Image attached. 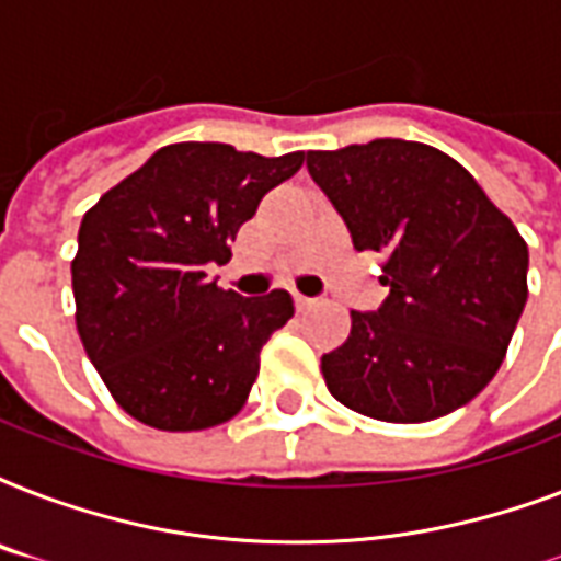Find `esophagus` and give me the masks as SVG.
Wrapping results in <instances>:
<instances>
[{
  "label": "esophagus",
  "mask_w": 561,
  "mask_h": 561,
  "mask_svg": "<svg viewBox=\"0 0 561 561\" xmlns=\"http://www.w3.org/2000/svg\"><path fill=\"white\" fill-rule=\"evenodd\" d=\"M317 299L314 297H302V294H297V308L299 311H308V308H314Z\"/></svg>",
  "instance_id": "esophagus-1"
}]
</instances>
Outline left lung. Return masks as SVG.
<instances>
[{
	"instance_id": "1",
	"label": "left lung",
	"mask_w": 561,
	"mask_h": 561,
	"mask_svg": "<svg viewBox=\"0 0 561 561\" xmlns=\"http://www.w3.org/2000/svg\"><path fill=\"white\" fill-rule=\"evenodd\" d=\"M355 250L387 255L378 311H352L323 355L325 387L355 413L427 422L492 378L527 302L530 253L513 220L448 153L404 139L308 151Z\"/></svg>"
}]
</instances>
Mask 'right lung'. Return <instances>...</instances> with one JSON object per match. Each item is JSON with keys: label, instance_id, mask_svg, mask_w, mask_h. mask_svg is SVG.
I'll return each instance as SVG.
<instances>
[{"label": "right lung", "instance_id": "obj_1", "mask_svg": "<svg viewBox=\"0 0 561 561\" xmlns=\"http://www.w3.org/2000/svg\"><path fill=\"white\" fill-rule=\"evenodd\" d=\"M306 153L165 145L81 220L75 323L113 399L160 431H203L244 408L259 352L294 317L288 290L241 297L206 271Z\"/></svg>", "mask_w": 561, "mask_h": 561}]
</instances>
